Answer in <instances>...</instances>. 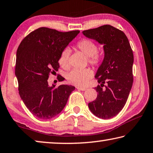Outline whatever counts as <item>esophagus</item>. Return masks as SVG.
<instances>
[{
  "label": "esophagus",
  "instance_id": "34e87169",
  "mask_svg": "<svg viewBox=\"0 0 153 153\" xmlns=\"http://www.w3.org/2000/svg\"><path fill=\"white\" fill-rule=\"evenodd\" d=\"M77 90H82V91H85V90H86V88L77 86Z\"/></svg>",
  "mask_w": 153,
  "mask_h": 153
}]
</instances>
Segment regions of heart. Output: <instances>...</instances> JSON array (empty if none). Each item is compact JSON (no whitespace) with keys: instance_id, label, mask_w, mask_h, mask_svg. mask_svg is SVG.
Returning <instances> with one entry per match:
<instances>
[{"instance_id":"1","label":"heart","mask_w":153,"mask_h":153,"mask_svg":"<svg viewBox=\"0 0 153 153\" xmlns=\"http://www.w3.org/2000/svg\"><path fill=\"white\" fill-rule=\"evenodd\" d=\"M76 47L88 56L89 63L93 66L99 65L102 61V56L97 53V46L91 40L82 38L76 43ZM70 51L69 49H65L61 52L59 59L60 65L65 69L70 67L69 63ZM92 76V71L89 68L74 69L67 75V79L70 84L77 86H84Z\"/></svg>"}]
</instances>
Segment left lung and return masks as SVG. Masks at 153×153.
<instances>
[{"label":"left lung","instance_id":"obj_1","mask_svg":"<svg viewBox=\"0 0 153 153\" xmlns=\"http://www.w3.org/2000/svg\"><path fill=\"white\" fill-rule=\"evenodd\" d=\"M82 33L103 45L105 52L104 59L95 76L100 84L94 88L98 92L97 98L88 103V107L98 117L112 118L125 106L132 86V50L125 33L112 25H104Z\"/></svg>","mask_w":153,"mask_h":153}]
</instances>
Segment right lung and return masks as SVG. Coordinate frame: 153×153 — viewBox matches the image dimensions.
Segmentation results:
<instances>
[{
  "mask_svg": "<svg viewBox=\"0 0 153 153\" xmlns=\"http://www.w3.org/2000/svg\"><path fill=\"white\" fill-rule=\"evenodd\" d=\"M79 33L40 27L25 37L17 48L15 76L19 94L27 109L38 118L49 120L57 115L75 90L71 85L50 86L48 79L58 71L61 52ZM63 80V77L59 79Z\"/></svg>",
  "mask_w": 153,
  "mask_h": 153,
  "instance_id": "add662e5",
  "label": "right lung"
}]
</instances>
